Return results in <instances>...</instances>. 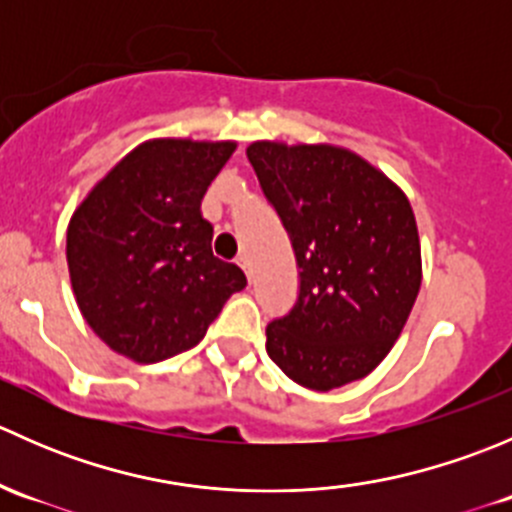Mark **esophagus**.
Listing matches in <instances>:
<instances>
[{
  "label": "esophagus",
  "instance_id": "obj_1",
  "mask_svg": "<svg viewBox=\"0 0 512 512\" xmlns=\"http://www.w3.org/2000/svg\"><path fill=\"white\" fill-rule=\"evenodd\" d=\"M237 265H240L242 267V270H245V275L247 277H250V260H247V257L245 255H240V257H237Z\"/></svg>",
  "mask_w": 512,
  "mask_h": 512
}]
</instances>
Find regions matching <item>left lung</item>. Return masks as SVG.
I'll return each mask as SVG.
<instances>
[{"label":"left lung","instance_id":"obj_1","mask_svg":"<svg viewBox=\"0 0 512 512\" xmlns=\"http://www.w3.org/2000/svg\"><path fill=\"white\" fill-rule=\"evenodd\" d=\"M262 193L280 215L299 294L267 324V354L299 386L339 389L391 352L421 287V242L409 198L347 148L255 141Z\"/></svg>","mask_w":512,"mask_h":512}]
</instances>
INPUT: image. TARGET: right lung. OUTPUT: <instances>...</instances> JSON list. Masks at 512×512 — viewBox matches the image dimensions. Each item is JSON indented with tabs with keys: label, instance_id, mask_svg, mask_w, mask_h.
I'll return each mask as SVG.
<instances>
[{
	"label": "right lung",
	"instance_id": "right-lung-1",
	"mask_svg": "<svg viewBox=\"0 0 512 512\" xmlns=\"http://www.w3.org/2000/svg\"><path fill=\"white\" fill-rule=\"evenodd\" d=\"M232 141L153 138L71 215L66 262L81 314L116 354L156 364L193 349L245 272L213 255L200 203Z\"/></svg>",
	"mask_w": 512,
	"mask_h": 512
}]
</instances>
